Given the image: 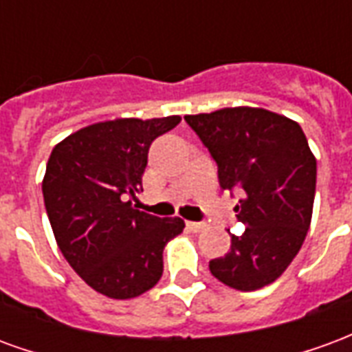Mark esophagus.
Here are the masks:
<instances>
[{
	"label": "esophagus",
	"mask_w": 352,
	"mask_h": 352,
	"mask_svg": "<svg viewBox=\"0 0 352 352\" xmlns=\"http://www.w3.org/2000/svg\"><path fill=\"white\" fill-rule=\"evenodd\" d=\"M186 228L190 230V232H194V234H198V232H201V230L206 228V224L204 222H186Z\"/></svg>",
	"instance_id": "34e87169"
}]
</instances>
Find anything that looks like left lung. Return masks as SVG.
<instances>
[{
	"instance_id": "left-lung-1",
	"label": "left lung",
	"mask_w": 352,
	"mask_h": 352,
	"mask_svg": "<svg viewBox=\"0 0 352 352\" xmlns=\"http://www.w3.org/2000/svg\"><path fill=\"white\" fill-rule=\"evenodd\" d=\"M219 166L224 190L241 188L232 249L209 262L226 287L251 292L283 275L309 230L317 184V160L300 124L260 107H224L186 115Z\"/></svg>"
}]
</instances>
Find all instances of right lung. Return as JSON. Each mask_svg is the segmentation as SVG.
Segmentation results:
<instances>
[{"label":"right lung","mask_w":352,"mask_h":352,"mask_svg":"<svg viewBox=\"0 0 352 352\" xmlns=\"http://www.w3.org/2000/svg\"><path fill=\"white\" fill-rule=\"evenodd\" d=\"M181 116L113 118L62 139L50 153L43 198L60 251L79 277L113 300L145 294L160 280L164 247L184 228L131 204L148 146Z\"/></svg>","instance_id":"obj_1"}]
</instances>
